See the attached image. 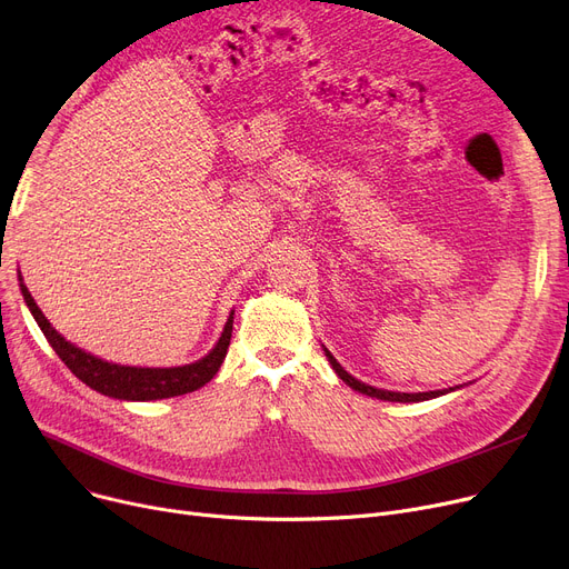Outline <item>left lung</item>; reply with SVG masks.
Masks as SVG:
<instances>
[{"label": "left lung", "instance_id": "left-lung-1", "mask_svg": "<svg viewBox=\"0 0 569 569\" xmlns=\"http://www.w3.org/2000/svg\"><path fill=\"white\" fill-rule=\"evenodd\" d=\"M322 350H325V357H327V362L332 365V369H335V373L348 385V387H352L355 392H360V395H367V397H373V399H380V401H399V403H417V401H429V399H438V397H442V395H450V392H457V390H461L463 385H457V387H447V390H433V392H392V390H380V387H373V385H367V382H362V380H357L355 376H350L337 360H335V355L327 350L325 346H322Z\"/></svg>", "mask_w": 569, "mask_h": 569}]
</instances>
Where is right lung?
<instances>
[{
    "label": "right lung",
    "mask_w": 569,
    "mask_h": 569,
    "mask_svg": "<svg viewBox=\"0 0 569 569\" xmlns=\"http://www.w3.org/2000/svg\"><path fill=\"white\" fill-rule=\"evenodd\" d=\"M18 283H20L22 300H24L29 313L34 316L48 343L59 355V360H62L71 369V373L76 378H80L87 387H92V390H97L103 397L119 399V401H157V399L182 397V395L200 390L202 385L212 380L226 360V352H228L230 337H232L234 311H230V316L223 325V332H221L219 341L214 343V348L209 350L204 357H200V360H196L191 365H182V367H127V365H114V362L101 360V357L67 341L50 325V320L43 316V311L37 307L34 297L29 295V290L22 281L20 269H18Z\"/></svg>",
    "instance_id": "obj_1"
}]
</instances>
